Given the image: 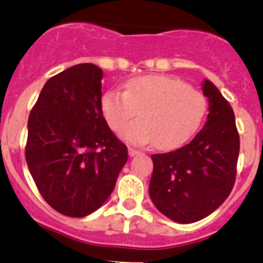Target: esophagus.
Returning a JSON list of instances; mask_svg holds the SVG:
<instances>
[{
    "mask_svg": "<svg viewBox=\"0 0 263 263\" xmlns=\"http://www.w3.org/2000/svg\"><path fill=\"white\" fill-rule=\"evenodd\" d=\"M140 150H136V149H134V147H128V155L129 157H135V155H137V154H140Z\"/></svg>",
    "mask_w": 263,
    "mask_h": 263,
    "instance_id": "esophagus-1",
    "label": "esophagus"
}]
</instances>
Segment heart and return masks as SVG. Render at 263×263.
<instances>
[{"label": "heart", "instance_id": "obj_1", "mask_svg": "<svg viewBox=\"0 0 263 263\" xmlns=\"http://www.w3.org/2000/svg\"><path fill=\"white\" fill-rule=\"evenodd\" d=\"M139 119L125 130L136 115ZM101 110L114 132L126 141L150 144L162 150L187 141L207 113V99L178 78L163 74L140 76L124 85V91L109 90L101 98Z\"/></svg>", "mask_w": 263, "mask_h": 263}]
</instances>
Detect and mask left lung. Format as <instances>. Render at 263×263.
<instances>
[{"label":"left lung","mask_w":263,"mask_h":263,"mask_svg":"<svg viewBox=\"0 0 263 263\" xmlns=\"http://www.w3.org/2000/svg\"><path fill=\"white\" fill-rule=\"evenodd\" d=\"M202 90L210 104L203 129L185 146L152 155L150 198L160 213L178 223L215 212L235 182L240 141L234 110L211 81L204 80Z\"/></svg>","instance_id":"obj_1"}]
</instances>
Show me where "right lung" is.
Wrapping results in <instances>:
<instances>
[{
  "instance_id": "obj_1",
  "label": "right lung",
  "mask_w": 263,
  "mask_h": 263,
  "mask_svg": "<svg viewBox=\"0 0 263 263\" xmlns=\"http://www.w3.org/2000/svg\"><path fill=\"white\" fill-rule=\"evenodd\" d=\"M101 80L103 70L90 63L53 76L28 119L30 175L43 199L69 217L105 203L128 158L103 117Z\"/></svg>"
}]
</instances>
